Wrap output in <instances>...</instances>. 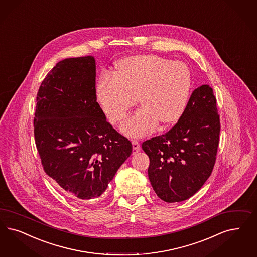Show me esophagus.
I'll return each instance as SVG.
<instances>
[{
  "label": "esophagus",
  "instance_id": "1",
  "mask_svg": "<svg viewBox=\"0 0 257 257\" xmlns=\"http://www.w3.org/2000/svg\"><path fill=\"white\" fill-rule=\"evenodd\" d=\"M133 154H136L138 151H140V144L139 142L136 141V140H133Z\"/></svg>",
  "mask_w": 257,
  "mask_h": 257
}]
</instances>
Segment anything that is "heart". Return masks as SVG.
Segmentation results:
<instances>
[{
	"label": "heart",
	"mask_w": 257,
	"mask_h": 257,
	"mask_svg": "<svg viewBox=\"0 0 257 257\" xmlns=\"http://www.w3.org/2000/svg\"><path fill=\"white\" fill-rule=\"evenodd\" d=\"M189 68L179 60L157 55H135L122 59L116 69L102 75L96 97L111 124L119 123L137 102L142 105L121 125L123 133L142 136L158 123L168 126L183 115L190 96Z\"/></svg>",
	"instance_id": "obj_1"
}]
</instances>
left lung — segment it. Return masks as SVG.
<instances>
[{
	"mask_svg": "<svg viewBox=\"0 0 257 257\" xmlns=\"http://www.w3.org/2000/svg\"><path fill=\"white\" fill-rule=\"evenodd\" d=\"M219 133L214 91L202 85L170 131L142 144L149 158V181L160 199L180 202L201 188L214 169Z\"/></svg>",
	"mask_w": 257,
	"mask_h": 257,
	"instance_id": "8db88e82",
	"label": "left lung"
}]
</instances>
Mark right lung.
I'll list each match as a JSON object with an SVG mask.
<instances>
[{
	"label": "right lung",
	"mask_w": 257,
	"mask_h": 257,
	"mask_svg": "<svg viewBox=\"0 0 257 257\" xmlns=\"http://www.w3.org/2000/svg\"><path fill=\"white\" fill-rule=\"evenodd\" d=\"M95 67L91 56L57 63L39 89L34 118L45 173L81 200L100 197L133 152L96 102Z\"/></svg>",
	"instance_id": "1"
}]
</instances>
